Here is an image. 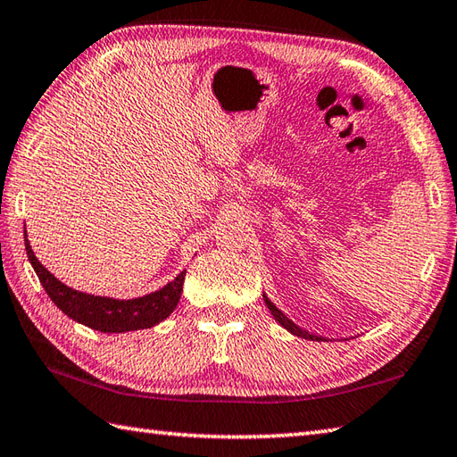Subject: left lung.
Segmentation results:
<instances>
[{
	"label": "left lung",
	"instance_id": "1",
	"mask_svg": "<svg viewBox=\"0 0 457 457\" xmlns=\"http://www.w3.org/2000/svg\"><path fill=\"white\" fill-rule=\"evenodd\" d=\"M263 301H265V305H267V309L271 311V315L275 317V320L277 323H279L283 328H287L291 335H297V337H301V338H307V341H325L323 337H319V335H312V333H309V330H305V328H301L299 325H295L293 320L285 315V312H281L279 309H277L273 303L270 301V297H267V295L263 293Z\"/></svg>",
	"mask_w": 457,
	"mask_h": 457
}]
</instances>
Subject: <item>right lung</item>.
Listing matches in <instances>:
<instances>
[{
    "label": "right lung",
    "mask_w": 457,
    "mask_h": 457,
    "mask_svg": "<svg viewBox=\"0 0 457 457\" xmlns=\"http://www.w3.org/2000/svg\"><path fill=\"white\" fill-rule=\"evenodd\" d=\"M23 234L27 257H29L31 267L37 273L45 293L49 295L51 301L69 319L88 328L101 330V333H129V330L150 328L172 315L178 301H180L186 270L178 273L176 279L166 283L162 289L142 295V297L137 299L101 297V295H91L67 287L65 283L47 271V267L41 265L39 259L33 253L29 239H27V229H23Z\"/></svg>",
    "instance_id": "1"
}]
</instances>
